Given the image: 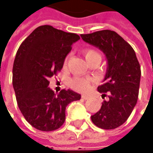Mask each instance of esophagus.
<instances>
[{
	"instance_id": "34e87169",
	"label": "esophagus",
	"mask_w": 153,
	"mask_h": 153,
	"mask_svg": "<svg viewBox=\"0 0 153 153\" xmlns=\"http://www.w3.org/2000/svg\"><path fill=\"white\" fill-rule=\"evenodd\" d=\"M82 98L83 100H88V99H89V97H88V96H87V95H82Z\"/></svg>"
}]
</instances>
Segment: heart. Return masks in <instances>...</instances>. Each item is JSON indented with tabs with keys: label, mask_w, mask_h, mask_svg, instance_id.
<instances>
[{
	"label": "heart",
	"mask_w": 153,
	"mask_h": 153,
	"mask_svg": "<svg viewBox=\"0 0 153 153\" xmlns=\"http://www.w3.org/2000/svg\"><path fill=\"white\" fill-rule=\"evenodd\" d=\"M82 53H83L86 60L88 62L91 61V60L94 59H98L100 60L101 59V56L100 54V53L98 51L94 50V49H92V48L83 49L82 50ZM68 59H69V56H66L65 59V61H64L65 65L67 64ZM69 84L76 91L84 92L89 88V87H90V81L88 79H85V78H82V77L76 76V77H73V78H71V79L70 80Z\"/></svg>",
	"instance_id": "heart-1"
}]
</instances>
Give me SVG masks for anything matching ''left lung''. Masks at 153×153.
I'll return each mask as SVG.
<instances>
[{
    "mask_svg": "<svg viewBox=\"0 0 153 153\" xmlns=\"http://www.w3.org/2000/svg\"><path fill=\"white\" fill-rule=\"evenodd\" d=\"M81 37L101 49L108 62L105 82L97 89L104 97L108 94L109 100L91 116L92 122L103 129L117 128L126 122L138 100L141 71L135 52L113 30L82 34Z\"/></svg>",
    "mask_w": 153,
    "mask_h": 153,
    "instance_id": "1",
    "label": "left lung"
}]
</instances>
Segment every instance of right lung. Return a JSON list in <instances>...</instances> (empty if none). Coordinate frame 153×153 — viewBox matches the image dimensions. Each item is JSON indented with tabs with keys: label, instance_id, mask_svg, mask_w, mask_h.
I'll return each mask as SVG.
<instances>
[{
	"label": "right lung",
	"instance_id": "obj_1",
	"mask_svg": "<svg viewBox=\"0 0 153 153\" xmlns=\"http://www.w3.org/2000/svg\"><path fill=\"white\" fill-rule=\"evenodd\" d=\"M80 36L51 25L34 30L19 48L13 67V86L21 113L41 131H53L64 124L65 108L81 95L62 89L56 96L49 78L57 76L74 42Z\"/></svg>",
	"mask_w": 153,
	"mask_h": 153
}]
</instances>
